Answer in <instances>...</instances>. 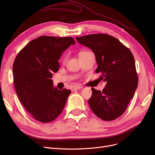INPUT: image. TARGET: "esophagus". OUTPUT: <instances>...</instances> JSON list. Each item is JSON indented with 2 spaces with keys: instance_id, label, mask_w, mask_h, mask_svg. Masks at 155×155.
Instances as JSON below:
<instances>
[{
  "instance_id": "1",
  "label": "esophagus",
  "mask_w": 155,
  "mask_h": 155,
  "mask_svg": "<svg viewBox=\"0 0 155 155\" xmlns=\"http://www.w3.org/2000/svg\"><path fill=\"white\" fill-rule=\"evenodd\" d=\"M83 88V86L78 85H75L73 87V90H79V89H81Z\"/></svg>"
}]
</instances>
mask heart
Wrapping results in <instances>:
<instances>
[{
	"instance_id": "b5f03b06",
	"label": "heart",
	"mask_w": 155,
	"mask_h": 155,
	"mask_svg": "<svg viewBox=\"0 0 155 155\" xmlns=\"http://www.w3.org/2000/svg\"><path fill=\"white\" fill-rule=\"evenodd\" d=\"M83 52H85V51H81V52H79V55H80V54H81L82 53H83ZM63 60H65V58H64V59Z\"/></svg>"
}]
</instances>
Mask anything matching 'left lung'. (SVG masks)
I'll list each match as a JSON object with an SVG mask.
<instances>
[{
  "mask_svg": "<svg viewBox=\"0 0 155 155\" xmlns=\"http://www.w3.org/2000/svg\"><path fill=\"white\" fill-rule=\"evenodd\" d=\"M78 43L94 53L100 79L106 82L102 91L92 88L88 102L98 118H118L125 111L138 87V79L133 54L115 37L105 34L76 37Z\"/></svg>",
  "mask_w": 155,
  "mask_h": 155,
  "instance_id": "8db88e82",
  "label": "left lung"
}]
</instances>
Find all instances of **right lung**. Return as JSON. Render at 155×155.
I'll return each instance as SVG.
<instances>
[{
  "mask_svg": "<svg viewBox=\"0 0 155 155\" xmlns=\"http://www.w3.org/2000/svg\"><path fill=\"white\" fill-rule=\"evenodd\" d=\"M75 44L72 37L41 36L25 46L14 61V86L18 100L42 123L58 118L71 93L54 87L51 78L59 70L58 60L63 51Z\"/></svg>",
  "mask_w": 155,
  "mask_h": 155,
  "instance_id": "obj_1",
  "label": "right lung"
}]
</instances>
